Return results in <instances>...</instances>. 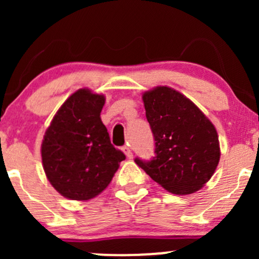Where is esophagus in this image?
<instances>
[{"label": "esophagus", "instance_id": "34e87169", "mask_svg": "<svg viewBox=\"0 0 259 259\" xmlns=\"http://www.w3.org/2000/svg\"><path fill=\"white\" fill-rule=\"evenodd\" d=\"M121 151H123V152L126 154V157H129V158H132L133 157V152H132V150H130L129 146H123L121 147Z\"/></svg>", "mask_w": 259, "mask_h": 259}]
</instances>
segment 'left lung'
<instances>
[{"mask_svg":"<svg viewBox=\"0 0 259 259\" xmlns=\"http://www.w3.org/2000/svg\"><path fill=\"white\" fill-rule=\"evenodd\" d=\"M142 100L156 156L147 162L136 158V164L171 194L198 191L221 158L214 125L192 101L168 86L146 91Z\"/></svg>","mask_w":259,"mask_h":259,"instance_id":"8db88e82","label":"left lung"}]
</instances>
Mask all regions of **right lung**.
<instances>
[{
    "instance_id": "obj_1",
    "label": "right lung",
    "mask_w": 259,
    "mask_h": 259,
    "mask_svg": "<svg viewBox=\"0 0 259 259\" xmlns=\"http://www.w3.org/2000/svg\"><path fill=\"white\" fill-rule=\"evenodd\" d=\"M105 96L80 89L68 97L45 133V174L65 198L86 201L109 185L125 154L111 144L101 120Z\"/></svg>"
}]
</instances>
